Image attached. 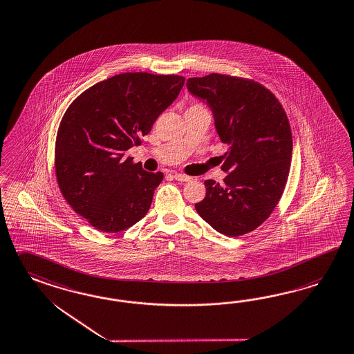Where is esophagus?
Here are the masks:
<instances>
[{
	"mask_svg": "<svg viewBox=\"0 0 354 354\" xmlns=\"http://www.w3.org/2000/svg\"><path fill=\"white\" fill-rule=\"evenodd\" d=\"M173 177H174V180H176V181L180 182H189L192 180V177H190V176H186V174H182V173H174V174H173Z\"/></svg>",
	"mask_w": 354,
	"mask_h": 354,
	"instance_id": "1",
	"label": "esophagus"
}]
</instances>
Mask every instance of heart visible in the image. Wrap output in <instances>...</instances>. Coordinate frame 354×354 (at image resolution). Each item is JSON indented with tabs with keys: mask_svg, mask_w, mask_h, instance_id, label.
I'll list each match as a JSON object with an SVG mask.
<instances>
[{
	"mask_svg": "<svg viewBox=\"0 0 354 354\" xmlns=\"http://www.w3.org/2000/svg\"><path fill=\"white\" fill-rule=\"evenodd\" d=\"M195 106H196V108H201V106H199V105H195Z\"/></svg>",
	"mask_w": 354,
	"mask_h": 354,
	"instance_id": "1",
	"label": "heart"
}]
</instances>
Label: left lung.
<instances>
[{"label": "left lung", "instance_id": "8db88e82", "mask_svg": "<svg viewBox=\"0 0 354 354\" xmlns=\"http://www.w3.org/2000/svg\"><path fill=\"white\" fill-rule=\"evenodd\" d=\"M192 96L208 105L218 136L225 185L204 182L207 195L195 209L222 235H245L270 217L290 171L289 120L272 92L258 82L212 73L187 80Z\"/></svg>", "mask_w": 354, "mask_h": 354}]
</instances>
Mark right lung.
Wrapping results in <instances>:
<instances>
[{
  "instance_id": "obj_1",
  "label": "right lung",
  "mask_w": 354,
  "mask_h": 354,
  "mask_svg": "<svg viewBox=\"0 0 354 354\" xmlns=\"http://www.w3.org/2000/svg\"><path fill=\"white\" fill-rule=\"evenodd\" d=\"M181 75L123 73L93 84L65 111L55 145L60 191L77 214L102 232L133 226L150 209L162 172L133 158L156 118L177 99Z\"/></svg>"
}]
</instances>
